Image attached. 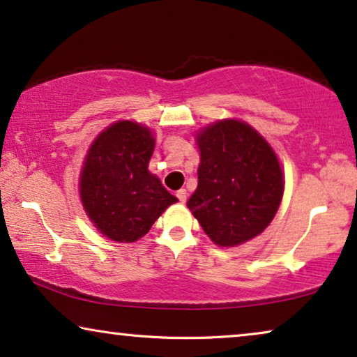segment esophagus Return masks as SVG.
I'll list each match as a JSON object with an SVG mask.
<instances>
[{"label":"esophagus","mask_w":357,"mask_h":357,"mask_svg":"<svg viewBox=\"0 0 357 357\" xmlns=\"http://www.w3.org/2000/svg\"><path fill=\"white\" fill-rule=\"evenodd\" d=\"M177 198H178V202H180V203H185V202H187V190H185V188L178 190V192H177Z\"/></svg>","instance_id":"obj_1"}]
</instances>
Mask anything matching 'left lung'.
<instances>
[{
  "label": "left lung",
  "instance_id": "1",
  "mask_svg": "<svg viewBox=\"0 0 357 357\" xmlns=\"http://www.w3.org/2000/svg\"><path fill=\"white\" fill-rule=\"evenodd\" d=\"M198 148V187L188 209L218 245L257 237L275 218L284 190L270 144L250 125L224 120L202 131Z\"/></svg>",
  "mask_w": 357,
  "mask_h": 357
}]
</instances>
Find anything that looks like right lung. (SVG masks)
Segmentation results:
<instances>
[{"mask_svg": "<svg viewBox=\"0 0 357 357\" xmlns=\"http://www.w3.org/2000/svg\"><path fill=\"white\" fill-rule=\"evenodd\" d=\"M154 138L146 126L119 121L97 136L81 174V199L96 227L115 242H135L177 202L148 164Z\"/></svg>", "mask_w": 357, "mask_h": 357, "instance_id": "add662e5", "label": "right lung"}]
</instances>
